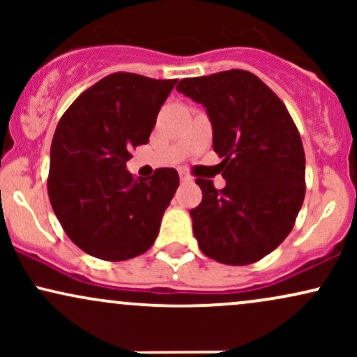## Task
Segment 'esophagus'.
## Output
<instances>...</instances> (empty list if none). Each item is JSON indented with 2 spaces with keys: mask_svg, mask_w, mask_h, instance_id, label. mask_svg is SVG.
I'll list each match as a JSON object with an SVG mask.
<instances>
[{
  "mask_svg": "<svg viewBox=\"0 0 357 357\" xmlns=\"http://www.w3.org/2000/svg\"><path fill=\"white\" fill-rule=\"evenodd\" d=\"M179 178H181L183 183H190L191 181V176L188 174V173H184V171H181V173H179Z\"/></svg>",
  "mask_w": 357,
  "mask_h": 357,
  "instance_id": "obj_1",
  "label": "esophagus"
}]
</instances>
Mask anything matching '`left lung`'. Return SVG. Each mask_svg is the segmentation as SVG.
<instances>
[{
	"mask_svg": "<svg viewBox=\"0 0 357 357\" xmlns=\"http://www.w3.org/2000/svg\"><path fill=\"white\" fill-rule=\"evenodd\" d=\"M176 89L206 107L227 179L223 190L196 179L203 199L191 210L192 233L220 264H255L287 238L304 203L305 153L296 122L268 85L240 68L183 79Z\"/></svg>",
	"mask_w": 357,
	"mask_h": 357,
	"instance_id": "1",
	"label": "left lung"
}]
</instances>
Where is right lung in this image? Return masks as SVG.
Masks as SVG:
<instances>
[{
  "instance_id": "1",
  "label": "right lung",
  "mask_w": 357,
  "mask_h": 357,
  "mask_svg": "<svg viewBox=\"0 0 357 357\" xmlns=\"http://www.w3.org/2000/svg\"><path fill=\"white\" fill-rule=\"evenodd\" d=\"M176 80L110 73L82 92L53 134L48 198L67 236L89 255L129 260L153 247L179 186L178 171L151 179L126 169L130 151L147 144Z\"/></svg>"
}]
</instances>
